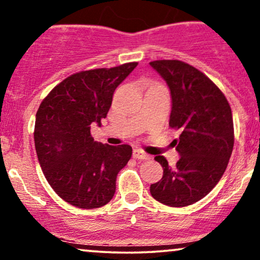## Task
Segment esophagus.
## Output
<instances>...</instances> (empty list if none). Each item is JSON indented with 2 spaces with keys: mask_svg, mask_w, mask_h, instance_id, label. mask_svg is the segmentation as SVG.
I'll use <instances>...</instances> for the list:
<instances>
[{
  "mask_svg": "<svg viewBox=\"0 0 260 260\" xmlns=\"http://www.w3.org/2000/svg\"><path fill=\"white\" fill-rule=\"evenodd\" d=\"M133 157L137 160H149L150 159V155H148L145 151H143L142 149H134Z\"/></svg>",
  "mask_w": 260,
  "mask_h": 260,
  "instance_id": "34e87169",
  "label": "esophagus"
}]
</instances>
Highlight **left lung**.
<instances>
[{
	"mask_svg": "<svg viewBox=\"0 0 260 260\" xmlns=\"http://www.w3.org/2000/svg\"><path fill=\"white\" fill-rule=\"evenodd\" d=\"M150 66L171 91L169 126L181 132L174 140L181 155L175 168L165 156H155L164 175L150 193L169 207H187L204 198L228 168L235 140L231 107L219 86L193 66L178 59H157Z\"/></svg>",
	"mask_w": 260,
	"mask_h": 260,
	"instance_id": "obj_1",
	"label": "left lung"
}]
</instances>
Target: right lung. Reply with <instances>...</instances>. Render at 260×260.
<instances>
[{
    "mask_svg": "<svg viewBox=\"0 0 260 260\" xmlns=\"http://www.w3.org/2000/svg\"><path fill=\"white\" fill-rule=\"evenodd\" d=\"M137 64L128 62L74 73L39 106L34 128L39 164L52 189L71 205L100 208L115 194L116 177L132 156V147L94 142L90 124L100 126L113 91Z\"/></svg>",
    "mask_w": 260,
    "mask_h": 260,
    "instance_id": "add662e5",
    "label": "right lung"
}]
</instances>
